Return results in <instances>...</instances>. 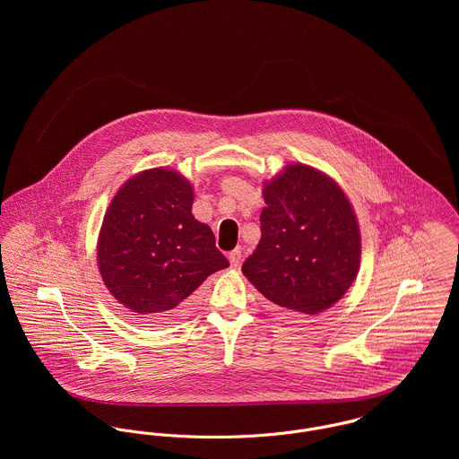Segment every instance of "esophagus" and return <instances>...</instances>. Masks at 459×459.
I'll return each instance as SVG.
<instances>
[{"mask_svg":"<svg viewBox=\"0 0 459 459\" xmlns=\"http://www.w3.org/2000/svg\"><path fill=\"white\" fill-rule=\"evenodd\" d=\"M240 260H242V249L237 247L235 251L230 253V263H231V266H238Z\"/></svg>","mask_w":459,"mask_h":459,"instance_id":"esophagus-1","label":"esophagus"}]
</instances>
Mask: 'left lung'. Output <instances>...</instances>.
Instances as JSON below:
<instances>
[{
  "mask_svg": "<svg viewBox=\"0 0 459 459\" xmlns=\"http://www.w3.org/2000/svg\"><path fill=\"white\" fill-rule=\"evenodd\" d=\"M262 238L244 275L290 315L315 316L351 286L360 233L351 204L327 175L291 164L263 187Z\"/></svg>",
  "mask_w": 459,
  "mask_h": 459,
  "instance_id": "8db88e82",
  "label": "left lung"
}]
</instances>
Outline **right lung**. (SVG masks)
<instances>
[{
  "label": "right lung",
  "mask_w": 459,
  "mask_h": 459,
  "mask_svg": "<svg viewBox=\"0 0 459 459\" xmlns=\"http://www.w3.org/2000/svg\"><path fill=\"white\" fill-rule=\"evenodd\" d=\"M193 186L171 169H148L113 197L99 238V270L132 313L173 320L203 281L230 262L210 226L193 215Z\"/></svg>",
  "instance_id": "add662e5"
}]
</instances>
